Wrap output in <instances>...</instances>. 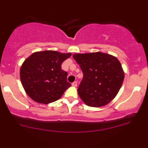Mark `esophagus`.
Listing matches in <instances>:
<instances>
[{
  "label": "esophagus",
  "instance_id": "obj_1",
  "mask_svg": "<svg viewBox=\"0 0 148 148\" xmlns=\"http://www.w3.org/2000/svg\"><path fill=\"white\" fill-rule=\"evenodd\" d=\"M72 86H74V87H76V86H77V82L74 81V83H72Z\"/></svg>",
  "mask_w": 148,
  "mask_h": 148
}]
</instances>
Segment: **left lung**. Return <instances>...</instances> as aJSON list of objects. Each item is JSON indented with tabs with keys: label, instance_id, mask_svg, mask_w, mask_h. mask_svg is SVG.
Wrapping results in <instances>:
<instances>
[{
	"label": "left lung",
	"instance_id": "obj_1",
	"mask_svg": "<svg viewBox=\"0 0 148 148\" xmlns=\"http://www.w3.org/2000/svg\"><path fill=\"white\" fill-rule=\"evenodd\" d=\"M73 58L83 74L78 94L87 106L102 107L112 101L121 88L124 72L119 60L99 52L75 54Z\"/></svg>",
	"mask_w": 148,
	"mask_h": 148
}]
</instances>
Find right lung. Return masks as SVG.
Segmentation results:
<instances>
[{
    "instance_id": "obj_1",
    "label": "right lung",
    "mask_w": 148,
    "mask_h": 148,
    "mask_svg": "<svg viewBox=\"0 0 148 148\" xmlns=\"http://www.w3.org/2000/svg\"><path fill=\"white\" fill-rule=\"evenodd\" d=\"M71 55L47 50L34 52L26 58L21 67V81L32 100L43 104L54 102L71 86L67 73L61 69L63 62Z\"/></svg>"
}]
</instances>
